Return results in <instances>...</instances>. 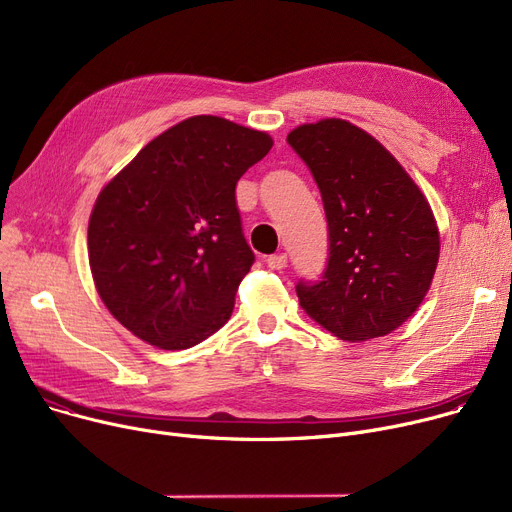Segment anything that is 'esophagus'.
<instances>
[{
  "label": "esophagus",
  "mask_w": 512,
  "mask_h": 512,
  "mask_svg": "<svg viewBox=\"0 0 512 512\" xmlns=\"http://www.w3.org/2000/svg\"><path fill=\"white\" fill-rule=\"evenodd\" d=\"M265 261L272 267V270H284L288 263V257H286V253H278V255H270Z\"/></svg>",
  "instance_id": "obj_1"
}]
</instances>
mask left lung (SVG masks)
Wrapping results in <instances>:
<instances>
[{"label": "left lung", "mask_w": 512, "mask_h": 512, "mask_svg": "<svg viewBox=\"0 0 512 512\" xmlns=\"http://www.w3.org/2000/svg\"><path fill=\"white\" fill-rule=\"evenodd\" d=\"M286 141L317 182L330 236L324 276L297 284L301 307L340 340L394 332L436 274L432 207L396 157L351 122L303 124Z\"/></svg>", "instance_id": "left-lung-1"}]
</instances>
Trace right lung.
Returning a JSON list of instances; mask_svg holds the SVG:
<instances>
[{"label": "right lung", "mask_w": 512, "mask_h": 512, "mask_svg": "<svg viewBox=\"0 0 512 512\" xmlns=\"http://www.w3.org/2000/svg\"><path fill=\"white\" fill-rule=\"evenodd\" d=\"M274 141L218 116L161 132L99 193L89 265L101 301L141 340L182 351L218 332L255 255L236 182Z\"/></svg>", "instance_id": "add662e5"}]
</instances>
